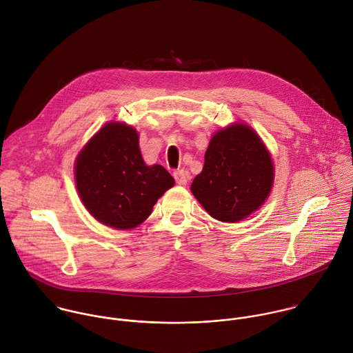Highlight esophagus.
Returning <instances> with one entry per match:
<instances>
[{
  "instance_id": "esophagus-1",
  "label": "esophagus",
  "mask_w": 353,
  "mask_h": 353,
  "mask_svg": "<svg viewBox=\"0 0 353 353\" xmlns=\"http://www.w3.org/2000/svg\"><path fill=\"white\" fill-rule=\"evenodd\" d=\"M173 176H174L176 183H177V184H180V185H185V184H187V181H188V179H190L188 172H187V170H184V169H179V170H176V172L173 173Z\"/></svg>"
}]
</instances>
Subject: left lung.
Returning a JSON list of instances; mask_svg holds the SVG:
<instances>
[{
	"mask_svg": "<svg viewBox=\"0 0 353 353\" xmlns=\"http://www.w3.org/2000/svg\"><path fill=\"white\" fill-rule=\"evenodd\" d=\"M274 172L260 136L245 123H234L212 137L203 169L194 179L191 191L213 219L236 223L270 196Z\"/></svg>",
	"mask_w": 353,
	"mask_h": 353,
	"instance_id": "obj_1",
	"label": "left lung"
}]
</instances>
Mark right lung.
<instances>
[{"label": "right lung", "instance_id": "add662e5", "mask_svg": "<svg viewBox=\"0 0 353 353\" xmlns=\"http://www.w3.org/2000/svg\"><path fill=\"white\" fill-rule=\"evenodd\" d=\"M75 184L83 206L97 221L130 230L151 214L174 179L163 166L144 163L136 129L108 122L79 151Z\"/></svg>", "mask_w": 353, "mask_h": 353}]
</instances>
